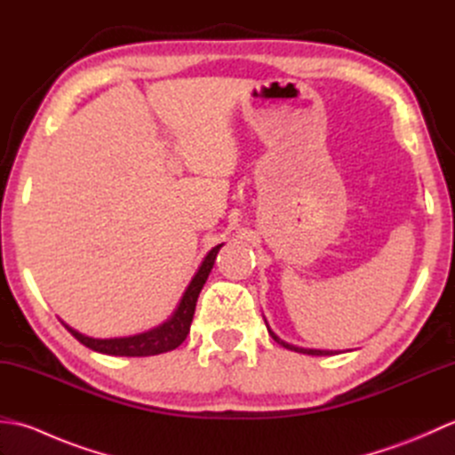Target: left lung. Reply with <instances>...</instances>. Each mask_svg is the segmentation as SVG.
Masks as SVG:
<instances>
[{"instance_id": "8db88e82", "label": "left lung", "mask_w": 455, "mask_h": 455, "mask_svg": "<svg viewBox=\"0 0 455 455\" xmlns=\"http://www.w3.org/2000/svg\"><path fill=\"white\" fill-rule=\"evenodd\" d=\"M266 326H267V323H266ZM267 332L279 346H283V347H287V350H293V352H299V354H308V355H332V354H338V352H332V350H313V347H299V346H293V344H287L277 334H274L272 328H269V326H267Z\"/></svg>"}]
</instances>
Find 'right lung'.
Listing matches in <instances>:
<instances>
[{
    "instance_id": "right-lung-1",
    "label": "right lung",
    "mask_w": 455,
    "mask_h": 455,
    "mask_svg": "<svg viewBox=\"0 0 455 455\" xmlns=\"http://www.w3.org/2000/svg\"><path fill=\"white\" fill-rule=\"evenodd\" d=\"M222 244L209 250V254L203 259L197 274L193 275L189 282L186 293L181 295L180 305L176 311L172 313L166 323L158 324L156 328H150L147 332L134 334V336H124V338H90L78 331H74L72 326H68L64 321L62 324L68 328L76 340L88 346L90 350L108 354V355H127V357H144V355H156L170 350H176V347L186 340L189 334V326L193 321V313H196L197 297L201 293L203 285H205L207 277L211 274L212 266H215V258L219 254Z\"/></svg>"
}]
</instances>
